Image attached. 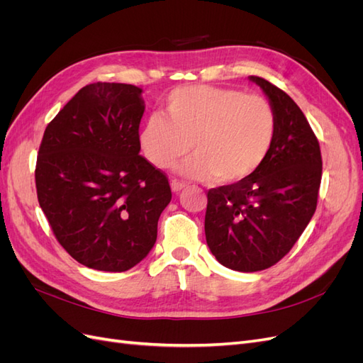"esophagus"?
<instances>
[{"label":"esophagus","mask_w":363,"mask_h":363,"mask_svg":"<svg viewBox=\"0 0 363 363\" xmlns=\"http://www.w3.org/2000/svg\"><path fill=\"white\" fill-rule=\"evenodd\" d=\"M186 184L184 182H180V180H172L171 182V189H172V192H175V194H179L182 189H184L186 188Z\"/></svg>","instance_id":"1"}]
</instances>
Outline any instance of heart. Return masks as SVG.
<instances>
[{
    "label": "heart",
    "mask_w": 363,
    "mask_h": 363,
    "mask_svg": "<svg viewBox=\"0 0 363 363\" xmlns=\"http://www.w3.org/2000/svg\"><path fill=\"white\" fill-rule=\"evenodd\" d=\"M277 136V113L267 98L213 86H184L172 91L164 118L152 115L139 131V144L156 168H168L196 155L175 171L219 184L242 183L269 156Z\"/></svg>",
    "instance_id": "1"
}]
</instances>
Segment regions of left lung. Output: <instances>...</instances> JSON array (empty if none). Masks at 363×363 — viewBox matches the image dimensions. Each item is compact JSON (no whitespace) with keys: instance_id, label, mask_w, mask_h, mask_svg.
Returning <instances> with one entry per match:
<instances>
[{"instance_id":"1","label":"left lung","mask_w":363,"mask_h":363,"mask_svg":"<svg viewBox=\"0 0 363 363\" xmlns=\"http://www.w3.org/2000/svg\"><path fill=\"white\" fill-rule=\"evenodd\" d=\"M277 113V136L259 171L242 183L207 192L204 232L221 265L267 269L284 257L316 211L323 159L318 139L292 98L251 75Z\"/></svg>"}]
</instances>
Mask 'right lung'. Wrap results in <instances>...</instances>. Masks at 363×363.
Instances as JSON below:
<instances>
[{
    "label": "right lung",
    "instance_id": "add662e5",
    "mask_svg": "<svg viewBox=\"0 0 363 363\" xmlns=\"http://www.w3.org/2000/svg\"><path fill=\"white\" fill-rule=\"evenodd\" d=\"M142 89L92 83L43 133L38 200L60 245L82 265L123 272L145 259L171 201L167 175L139 156Z\"/></svg>",
    "mask_w": 363,
    "mask_h": 363
}]
</instances>
